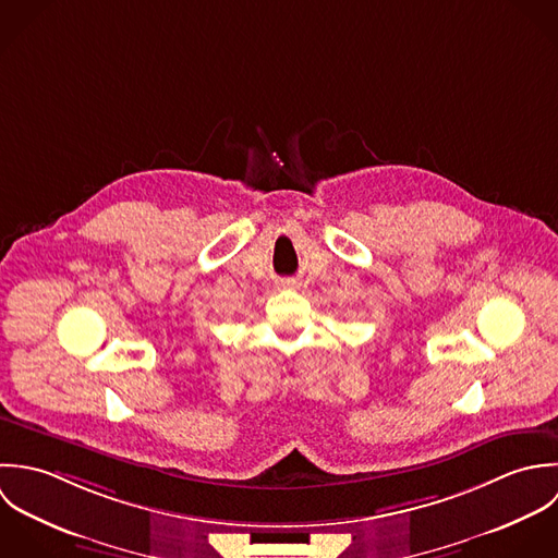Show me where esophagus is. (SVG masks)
Returning <instances> with one entry per match:
<instances>
[{"label": "esophagus", "instance_id": "esophagus-1", "mask_svg": "<svg viewBox=\"0 0 558 558\" xmlns=\"http://www.w3.org/2000/svg\"><path fill=\"white\" fill-rule=\"evenodd\" d=\"M284 284H287V287H298V282H293V280H287Z\"/></svg>", "mask_w": 558, "mask_h": 558}]
</instances>
